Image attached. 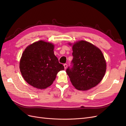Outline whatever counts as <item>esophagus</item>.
<instances>
[{"label":"esophagus","instance_id":"obj_1","mask_svg":"<svg viewBox=\"0 0 126 126\" xmlns=\"http://www.w3.org/2000/svg\"><path fill=\"white\" fill-rule=\"evenodd\" d=\"M63 66H64V69H66V68H67V66H68L67 64H66V63H64V64H63Z\"/></svg>","mask_w":126,"mask_h":126}]
</instances>
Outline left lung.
<instances>
[{
  "instance_id": "1",
  "label": "left lung",
  "mask_w": 126,
  "mask_h": 126,
  "mask_svg": "<svg viewBox=\"0 0 126 126\" xmlns=\"http://www.w3.org/2000/svg\"><path fill=\"white\" fill-rule=\"evenodd\" d=\"M70 67L66 72L76 89L87 90L99 83L105 74L106 63L101 51L86 41H79L72 46Z\"/></svg>"
}]
</instances>
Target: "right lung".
Masks as SVG:
<instances>
[{"label": "right lung", "mask_w": 126, "mask_h": 126, "mask_svg": "<svg viewBox=\"0 0 126 126\" xmlns=\"http://www.w3.org/2000/svg\"><path fill=\"white\" fill-rule=\"evenodd\" d=\"M54 46L40 40L27 47L21 57L20 70L22 77L29 85L38 89L51 85L56 75L64 70L54 55Z\"/></svg>", "instance_id": "obj_1"}]
</instances>
